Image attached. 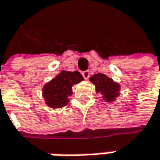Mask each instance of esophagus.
Here are the masks:
<instances>
[{
    "mask_svg": "<svg viewBox=\"0 0 160 160\" xmlns=\"http://www.w3.org/2000/svg\"><path fill=\"white\" fill-rule=\"evenodd\" d=\"M82 75L85 79H88L90 76V72L88 70L84 71V72H82Z\"/></svg>",
    "mask_w": 160,
    "mask_h": 160,
    "instance_id": "1",
    "label": "esophagus"
}]
</instances>
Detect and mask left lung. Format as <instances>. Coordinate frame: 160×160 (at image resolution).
<instances>
[{"label":"left lung","mask_w":160,"mask_h":160,"mask_svg":"<svg viewBox=\"0 0 160 160\" xmlns=\"http://www.w3.org/2000/svg\"><path fill=\"white\" fill-rule=\"evenodd\" d=\"M93 84L96 86L97 92H100L103 95V99L105 101H113L115 98L118 96V92L120 90V86L113 82L110 78L106 76L103 73L95 74L90 78Z\"/></svg>","instance_id":"1"}]
</instances>
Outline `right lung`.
Wrapping results in <instances>:
<instances>
[{
  "label": "right lung",
  "instance_id": "obj_1",
  "mask_svg": "<svg viewBox=\"0 0 160 160\" xmlns=\"http://www.w3.org/2000/svg\"><path fill=\"white\" fill-rule=\"evenodd\" d=\"M83 80V76L77 71H62L54 79L45 85L43 97L51 108L64 107L68 102V97L72 95V86Z\"/></svg>",
  "mask_w": 160,
  "mask_h": 160
}]
</instances>
